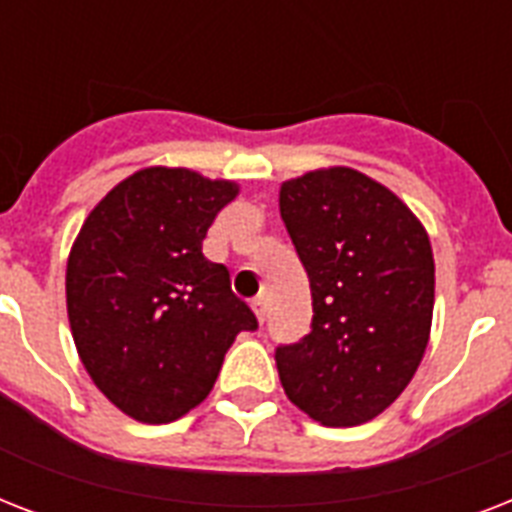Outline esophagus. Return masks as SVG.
Segmentation results:
<instances>
[{"label": "esophagus", "instance_id": "obj_1", "mask_svg": "<svg viewBox=\"0 0 512 512\" xmlns=\"http://www.w3.org/2000/svg\"><path fill=\"white\" fill-rule=\"evenodd\" d=\"M252 311H255L257 321H260V324H263L265 316H268V300H265L263 295L255 297V300H252Z\"/></svg>", "mask_w": 512, "mask_h": 512}]
</instances>
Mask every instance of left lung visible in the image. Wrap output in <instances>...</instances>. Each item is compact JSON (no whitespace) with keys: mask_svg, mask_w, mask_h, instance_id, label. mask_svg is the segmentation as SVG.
I'll list each match as a JSON object with an SVG mask.
<instances>
[{"mask_svg":"<svg viewBox=\"0 0 512 512\" xmlns=\"http://www.w3.org/2000/svg\"><path fill=\"white\" fill-rule=\"evenodd\" d=\"M279 212L313 295L311 335L276 348L284 393L311 420H374L412 382L430 340L436 263L425 225L350 167L284 180Z\"/></svg>","mask_w":512,"mask_h":512,"instance_id":"obj_1","label":"left lung"}]
</instances>
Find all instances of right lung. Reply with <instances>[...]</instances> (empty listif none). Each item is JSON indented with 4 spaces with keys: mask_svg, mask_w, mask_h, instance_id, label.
Instances as JSON below:
<instances>
[{
    "mask_svg": "<svg viewBox=\"0 0 512 512\" xmlns=\"http://www.w3.org/2000/svg\"><path fill=\"white\" fill-rule=\"evenodd\" d=\"M233 180L146 167L95 204L66 265L76 353L103 396L148 425L180 420L215 385L225 350L255 313L201 244Z\"/></svg>",
    "mask_w": 512,
    "mask_h": 512,
    "instance_id": "add662e5",
    "label": "right lung"
}]
</instances>
